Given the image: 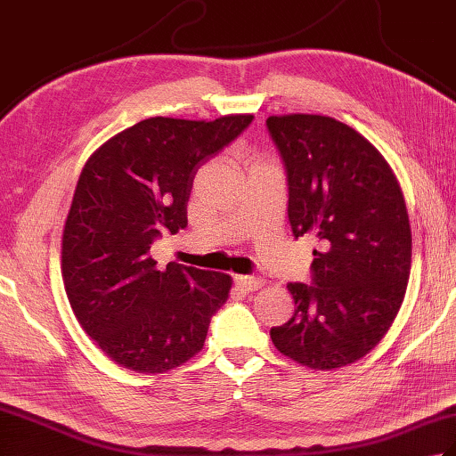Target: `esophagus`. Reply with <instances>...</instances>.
Returning <instances> with one entry per match:
<instances>
[{
  "mask_svg": "<svg viewBox=\"0 0 456 456\" xmlns=\"http://www.w3.org/2000/svg\"><path fill=\"white\" fill-rule=\"evenodd\" d=\"M235 282L240 289H245V292H255V289H260L265 286V280L260 276H237Z\"/></svg>",
  "mask_w": 456,
  "mask_h": 456,
  "instance_id": "esophagus-1",
  "label": "esophagus"
}]
</instances>
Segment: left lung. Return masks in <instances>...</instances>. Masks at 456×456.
<instances>
[{"mask_svg": "<svg viewBox=\"0 0 456 456\" xmlns=\"http://www.w3.org/2000/svg\"><path fill=\"white\" fill-rule=\"evenodd\" d=\"M284 160L294 237H315L314 284L289 282L296 312L270 329L280 353L314 370L361 361L398 315L411 268V229L390 164L327 115H270Z\"/></svg>", "mask_w": 456, "mask_h": 456, "instance_id": "8db88e82", "label": "left lung"}]
</instances>
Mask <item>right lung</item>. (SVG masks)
<instances>
[{
    "label": "right lung",
    "instance_id": "right-lung-1",
    "mask_svg": "<svg viewBox=\"0 0 456 456\" xmlns=\"http://www.w3.org/2000/svg\"><path fill=\"white\" fill-rule=\"evenodd\" d=\"M250 121L151 118L86 160L62 231V282L84 331L119 366L164 374L203 348L233 280L176 263L159 270L151 245L188 225L198 168Z\"/></svg>",
    "mask_w": 456,
    "mask_h": 456
}]
</instances>
